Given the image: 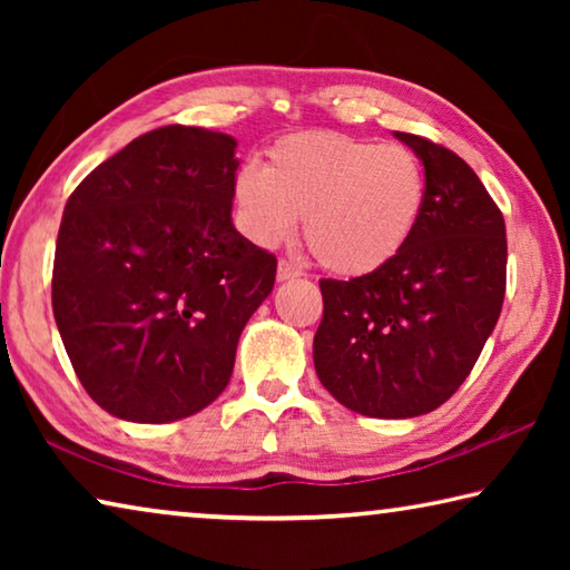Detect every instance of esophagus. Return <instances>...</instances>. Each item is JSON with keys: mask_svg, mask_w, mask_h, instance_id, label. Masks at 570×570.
Wrapping results in <instances>:
<instances>
[{"mask_svg": "<svg viewBox=\"0 0 570 570\" xmlns=\"http://www.w3.org/2000/svg\"><path fill=\"white\" fill-rule=\"evenodd\" d=\"M302 276V268L294 266L292 262H286V258H282L276 266V278L278 282H292V278H298Z\"/></svg>", "mask_w": 570, "mask_h": 570, "instance_id": "1", "label": "esophagus"}]
</instances>
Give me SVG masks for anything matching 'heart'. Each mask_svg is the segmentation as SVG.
<instances>
[{
    "mask_svg": "<svg viewBox=\"0 0 570 570\" xmlns=\"http://www.w3.org/2000/svg\"><path fill=\"white\" fill-rule=\"evenodd\" d=\"M234 198L256 244L288 238L304 216L316 264L336 276H366L410 244L428 204V178L420 158L397 142L294 132L268 150L266 168L236 173Z\"/></svg>",
    "mask_w": 570,
    "mask_h": 570,
    "instance_id": "heart-1",
    "label": "heart"
}]
</instances>
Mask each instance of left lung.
Returning <instances> with one entry per match:
<instances>
[{
  "label": "left lung",
  "mask_w": 570,
  "mask_h": 570,
  "mask_svg": "<svg viewBox=\"0 0 570 570\" xmlns=\"http://www.w3.org/2000/svg\"><path fill=\"white\" fill-rule=\"evenodd\" d=\"M422 160L428 204L410 244L384 268L320 282L314 370L364 417L407 420L448 402L493 334L505 296V220L465 160L394 132Z\"/></svg>",
  "instance_id": "8db88e82"
}]
</instances>
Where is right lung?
<instances>
[{
  "label": "right lung",
  "mask_w": 570,
  "mask_h": 570,
  "mask_svg": "<svg viewBox=\"0 0 570 570\" xmlns=\"http://www.w3.org/2000/svg\"><path fill=\"white\" fill-rule=\"evenodd\" d=\"M236 138L166 125L100 163L67 200L52 312L82 387L112 417L208 407L276 258L230 220Z\"/></svg>",
  "instance_id": "obj_1"
}]
</instances>
